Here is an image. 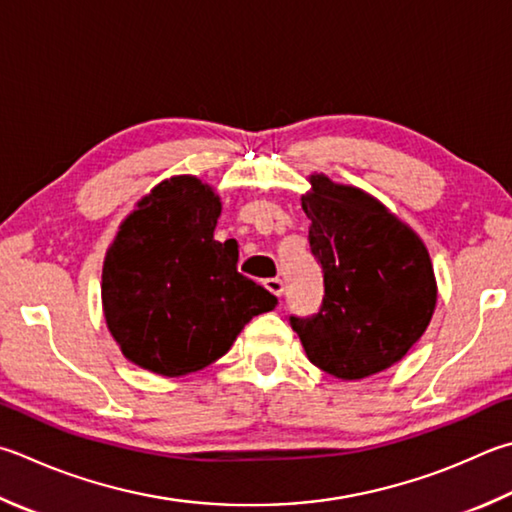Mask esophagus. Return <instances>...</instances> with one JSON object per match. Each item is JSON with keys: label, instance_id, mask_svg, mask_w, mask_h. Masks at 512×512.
Returning <instances> with one entry per match:
<instances>
[{"label": "esophagus", "instance_id": "34e87169", "mask_svg": "<svg viewBox=\"0 0 512 512\" xmlns=\"http://www.w3.org/2000/svg\"><path fill=\"white\" fill-rule=\"evenodd\" d=\"M264 286H266L268 291H271L273 295H277V297H280V295L284 293V282L280 280V277H271V280L264 282Z\"/></svg>", "mask_w": 512, "mask_h": 512}]
</instances>
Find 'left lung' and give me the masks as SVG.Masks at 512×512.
<instances>
[{
  "instance_id": "obj_1",
  "label": "left lung",
  "mask_w": 512,
  "mask_h": 512,
  "mask_svg": "<svg viewBox=\"0 0 512 512\" xmlns=\"http://www.w3.org/2000/svg\"><path fill=\"white\" fill-rule=\"evenodd\" d=\"M302 210L324 273L320 311L291 315L315 367L360 380L396 365L423 336L436 306V277L423 239L365 190L309 176Z\"/></svg>"
}]
</instances>
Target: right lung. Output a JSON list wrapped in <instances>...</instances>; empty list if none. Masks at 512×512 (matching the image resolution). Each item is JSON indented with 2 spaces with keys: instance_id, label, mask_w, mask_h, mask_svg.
<instances>
[{
  "instance_id": "add662e5",
  "label": "right lung",
  "mask_w": 512,
  "mask_h": 512,
  "mask_svg": "<svg viewBox=\"0 0 512 512\" xmlns=\"http://www.w3.org/2000/svg\"><path fill=\"white\" fill-rule=\"evenodd\" d=\"M221 199L192 174L154 185L118 226L102 264V311L123 356L179 378L219 360L277 297L237 271L215 239Z\"/></svg>"
}]
</instances>
